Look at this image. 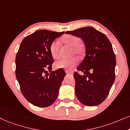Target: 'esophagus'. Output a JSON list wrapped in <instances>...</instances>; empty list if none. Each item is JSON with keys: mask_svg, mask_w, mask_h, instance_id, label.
Masks as SVG:
<instances>
[{"mask_svg": "<svg viewBox=\"0 0 130 130\" xmlns=\"http://www.w3.org/2000/svg\"><path fill=\"white\" fill-rule=\"evenodd\" d=\"M65 73H66L67 74H73V72L69 71H67V70L65 71Z\"/></svg>", "mask_w": 130, "mask_h": 130, "instance_id": "obj_1", "label": "esophagus"}]
</instances>
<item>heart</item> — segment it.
I'll use <instances>...</instances> for the list:
<instances>
[{"label": "heart", "mask_w": 130, "mask_h": 130, "mask_svg": "<svg viewBox=\"0 0 130 130\" xmlns=\"http://www.w3.org/2000/svg\"><path fill=\"white\" fill-rule=\"evenodd\" d=\"M62 41L65 43L68 44L73 47V52L78 53L80 52V44L81 41L79 38L74 35H68L62 38ZM50 52L52 56L54 59H57L59 57V42L57 41H54L50 45ZM77 63V60L75 57L70 59H61L55 63V67L56 68H63L71 70Z\"/></svg>", "instance_id": "heart-1"}]
</instances>
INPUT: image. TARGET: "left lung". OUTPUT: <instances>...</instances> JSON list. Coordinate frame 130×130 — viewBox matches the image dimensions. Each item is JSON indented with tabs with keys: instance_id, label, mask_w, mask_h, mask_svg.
<instances>
[{
	"instance_id": "obj_1",
	"label": "left lung",
	"mask_w": 130,
	"mask_h": 130,
	"mask_svg": "<svg viewBox=\"0 0 130 130\" xmlns=\"http://www.w3.org/2000/svg\"><path fill=\"white\" fill-rule=\"evenodd\" d=\"M67 34L83 40L86 55L74 74L78 100L86 106H98L109 94L115 78L116 57L112 45L104 34L92 27H82Z\"/></svg>"
}]
</instances>
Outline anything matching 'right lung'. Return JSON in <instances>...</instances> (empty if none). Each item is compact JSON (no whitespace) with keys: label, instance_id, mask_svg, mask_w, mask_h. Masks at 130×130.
Here are the masks:
<instances>
[{"label":"right lung","instance_id":"right-lung-1","mask_svg":"<svg viewBox=\"0 0 130 130\" xmlns=\"http://www.w3.org/2000/svg\"><path fill=\"white\" fill-rule=\"evenodd\" d=\"M64 32L39 30L26 37L15 58V75L21 93L29 103L39 107L52 105L58 96L66 74L62 69L47 73L54 62L50 45Z\"/></svg>","mask_w":130,"mask_h":130}]
</instances>
